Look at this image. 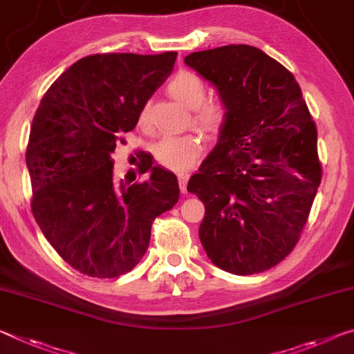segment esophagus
Segmentation results:
<instances>
[{
  "label": "esophagus",
  "mask_w": 354,
  "mask_h": 354,
  "mask_svg": "<svg viewBox=\"0 0 354 354\" xmlns=\"http://www.w3.org/2000/svg\"><path fill=\"white\" fill-rule=\"evenodd\" d=\"M178 183H179V189H181L183 194L187 192V181L190 178L189 171H178Z\"/></svg>",
  "instance_id": "esophagus-1"
}]
</instances>
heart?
<instances>
[{
  "mask_svg": "<svg viewBox=\"0 0 354 354\" xmlns=\"http://www.w3.org/2000/svg\"><path fill=\"white\" fill-rule=\"evenodd\" d=\"M168 91L192 109V120L209 136H218L228 120V110L221 97H206L203 78L190 71H181L168 83ZM140 127L149 126V105L145 104L138 111ZM206 142L198 132H186L179 136H167L156 148L157 164L173 171H184L192 167L203 154Z\"/></svg>",
  "mask_w": 354,
  "mask_h": 354,
  "instance_id": "b5f03b06",
  "label": "heart"
}]
</instances>
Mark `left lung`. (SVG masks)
<instances>
[{
    "label": "left lung",
    "mask_w": 354,
    "mask_h": 354,
    "mask_svg": "<svg viewBox=\"0 0 354 354\" xmlns=\"http://www.w3.org/2000/svg\"><path fill=\"white\" fill-rule=\"evenodd\" d=\"M186 64L228 110L216 148L190 176L200 241L217 268L250 276L295 249L322 183L317 126L288 69L252 46L194 52Z\"/></svg>",
    "instance_id": "obj_1"
}]
</instances>
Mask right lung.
Instances as JSON below:
<instances>
[{
	"label": "right lung",
	"mask_w": 354,
	"mask_h": 354,
	"mask_svg": "<svg viewBox=\"0 0 354 354\" xmlns=\"http://www.w3.org/2000/svg\"><path fill=\"white\" fill-rule=\"evenodd\" d=\"M176 52L97 53L78 59L47 89L26 148L31 211L58 255L83 276L131 272L148 250L157 216L178 203V179L142 157L143 181L113 178L116 145L170 75Z\"/></svg>",
	"instance_id": "add662e5"
}]
</instances>
